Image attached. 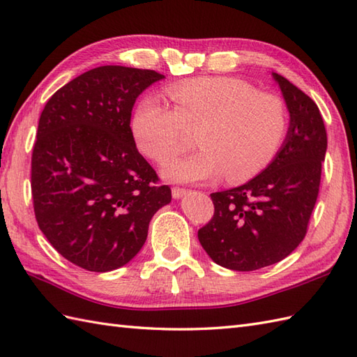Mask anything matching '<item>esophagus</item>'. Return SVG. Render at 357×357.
Returning <instances> with one entry per match:
<instances>
[{"label":"esophagus","instance_id":"obj_1","mask_svg":"<svg viewBox=\"0 0 357 357\" xmlns=\"http://www.w3.org/2000/svg\"><path fill=\"white\" fill-rule=\"evenodd\" d=\"M188 193V190L185 188H179V187H175L172 190V195H173V199H181L182 196H185Z\"/></svg>","mask_w":357,"mask_h":357}]
</instances>
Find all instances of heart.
<instances>
[{
	"mask_svg": "<svg viewBox=\"0 0 357 357\" xmlns=\"http://www.w3.org/2000/svg\"><path fill=\"white\" fill-rule=\"evenodd\" d=\"M175 109L160 97L138 103L130 129L141 153L158 162L187 143L196 129L199 151L165 164L164 176L176 182H205L225 175L242 182L259 175L284 143L289 114L275 94L259 93L234 77H199L169 89Z\"/></svg>",
	"mask_w": 357,
	"mask_h": 357,
	"instance_id": "b5f03b06",
	"label": "heart"
}]
</instances>
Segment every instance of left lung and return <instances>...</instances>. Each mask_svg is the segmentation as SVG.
<instances>
[{"label":"left lung","mask_w":357,"mask_h":357,"mask_svg":"<svg viewBox=\"0 0 357 357\" xmlns=\"http://www.w3.org/2000/svg\"><path fill=\"white\" fill-rule=\"evenodd\" d=\"M289 111V128L273 161L246 184L211 193L214 216L197 231L210 259L231 271L271 266L303 242L321 182L327 132L309 96L272 73Z\"/></svg>","instance_id":"8db88e82"}]
</instances>
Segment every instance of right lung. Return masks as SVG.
Instances as JSON below:
<instances>
[{"instance_id":"obj_1","label":"right lung","mask_w":357,"mask_h":357,"mask_svg":"<svg viewBox=\"0 0 357 357\" xmlns=\"http://www.w3.org/2000/svg\"><path fill=\"white\" fill-rule=\"evenodd\" d=\"M164 76L106 65L73 79L40 114L31 155L38 225L66 260L91 272L128 264L143 248L167 185L137 151L130 129L138 96Z\"/></svg>"}]
</instances>
